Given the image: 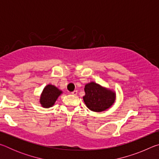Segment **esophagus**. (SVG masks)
Listing matches in <instances>:
<instances>
[{
	"mask_svg": "<svg viewBox=\"0 0 159 159\" xmlns=\"http://www.w3.org/2000/svg\"><path fill=\"white\" fill-rule=\"evenodd\" d=\"M77 94H78L77 90H74V91H73V92H71V95H76Z\"/></svg>",
	"mask_w": 159,
	"mask_h": 159,
	"instance_id": "esophagus-1",
	"label": "esophagus"
}]
</instances>
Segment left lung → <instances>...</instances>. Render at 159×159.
<instances>
[{
    "label": "left lung",
    "instance_id": "obj_1",
    "mask_svg": "<svg viewBox=\"0 0 159 159\" xmlns=\"http://www.w3.org/2000/svg\"><path fill=\"white\" fill-rule=\"evenodd\" d=\"M84 90L85 95L83 97V101L90 111L95 112H102L110 108L116 98L114 90L93 81L87 83Z\"/></svg>",
    "mask_w": 159,
    "mask_h": 159
}]
</instances>
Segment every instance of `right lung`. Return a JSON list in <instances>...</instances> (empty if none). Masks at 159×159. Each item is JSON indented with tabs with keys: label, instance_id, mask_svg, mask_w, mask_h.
<instances>
[{
	"label": "right lung",
	"instance_id": "right-lung-1",
	"mask_svg": "<svg viewBox=\"0 0 159 159\" xmlns=\"http://www.w3.org/2000/svg\"><path fill=\"white\" fill-rule=\"evenodd\" d=\"M63 92L52 84H48L43 88L40 96L39 102L43 108H50L55 104L59 96Z\"/></svg>",
	"mask_w": 159,
	"mask_h": 159
}]
</instances>
